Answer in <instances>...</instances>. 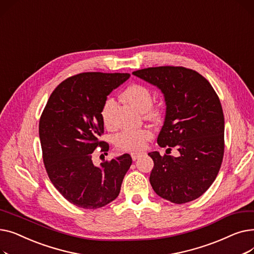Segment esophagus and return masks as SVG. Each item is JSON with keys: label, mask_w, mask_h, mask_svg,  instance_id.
Segmentation results:
<instances>
[{"label": "esophagus", "mask_w": 254, "mask_h": 254, "mask_svg": "<svg viewBox=\"0 0 254 254\" xmlns=\"http://www.w3.org/2000/svg\"><path fill=\"white\" fill-rule=\"evenodd\" d=\"M144 154V152H131L130 153V156L132 158V161H137V159L142 156Z\"/></svg>", "instance_id": "esophagus-1"}]
</instances>
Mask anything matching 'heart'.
<instances>
[{
	"mask_svg": "<svg viewBox=\"0 0 254 254\" xmlns=\"http://www.w3.org/2000/svg\"><path fill=\"white\" fill-rule=\"evenodd\" d=\"M122 98L139 111L143 112L145 117L155 120L161 116V110L152 105V93L145 85L134 83L127 86L122 93ZM116 102L113 98L106 99L103 104L101 116L106 127H113V110ZM152 138V131L149 128H127L120 131L114 138L116 147L125 151H135L142 149Z\"/></svg>",
	"mask_w": 254,
	"mask_h": 254,
	"instance_id": "heart-1",
	"label": "heart"
}]
</instances>
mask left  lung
I'll return each mask as SVG.
<instances>
[{"label": "left lung", "mask_w": 254, "mask_h": 254, "mask_svg": "<svg viewBox=\"0 0 254 254\" xmlns=\"http://www.w3.org/2000/svg\"><path fill=\"white\" fill-rule=\"evenodd\" d=\"M132 74L164 93L166 116L157 144L179 151L177 157L148 153L154 163L152 189L174 204L193 201L214 182L223 158L224 117L217 93L205 77L184 66H155Z\"/></svg>", "instance_id": "1"}]
</instances>
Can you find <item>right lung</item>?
<instances>
[{"instance_id":"add662e5","label":"right lung","mask_w":254,"mask_h":254,"mask_svg":"<svg viewBox=\"0 0 254 254\" xmlns=\"http://www.w3.org/2000/svg\"><path fill=\"white\" fill-rule=\"evenodd\" d=\"M128 73L87 72L69 77L52 91L39 122L43 162L55 188L83 209H98L118 196L131 165L126 153L93 165L97 147L108 151L101 110L107 96L129 78Z\"/></svg>"}]
</instances>
